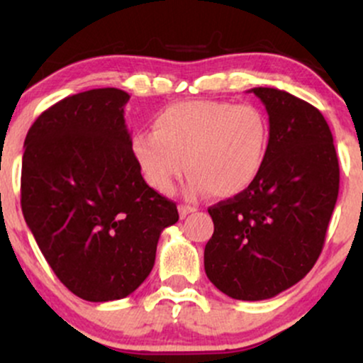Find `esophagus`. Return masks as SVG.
I'll return each instance as SVG.
<instances>
[{"label":"esophagus","instance_id":"1","mask_svg":"<svg viewBox=\"0 0 363 363\" xmlns=\"http://www.w3.org/2000/svg\"><path fill=\"white\" fill-rule=\"evenodd\" d=\"M196 211L194 206H189V205H179V215H181V218H186L187 215L193 213Z\"/></svg>","mask_w":363,"mask_h":363}]
</instances>
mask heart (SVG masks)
Here are the masks:
<instances>
[{"instance_id":"1","label":"heart","mask_w":363,"mask_h":363,"mask_svg":"<svg viewBox=\"0 0 363 363\" xmlns=\"http://www.w3.org/2000/svg\"><path fill=\"white\" fill-rule=\"evenodd\" d=\"M269 148V121L252 104L177 102L153 118V131L133 136L131 152L158 193H170L186 167L187 193L232 198L254 184ZM188 165H185V162Z\"/></svg>"}]
</instances>
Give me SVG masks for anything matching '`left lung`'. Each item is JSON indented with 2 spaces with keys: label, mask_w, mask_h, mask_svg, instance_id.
I'll return each mask as SVG.
<instances>
[{
  "label": "left lung",
  "mask_w": 363,
  "mask_h": 363,
  "mask_svg": "<svg viewBox=\"0 0 363 363\" xmlns=\"http://www.w3.org/2000/svg\"><path fill=\"white\" fill-rule=\"evenodd\" d=\"M269 118V148L254 184L208 208L210 281L237 301H264L301 281L318 261L340 189L331 129L314 106L257 86Z\"/></svg>",
  "instance_id": "1"
}]
</instances>
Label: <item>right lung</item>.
I'll return each mask as SVG.
<instances>
[{"label":"right lung","instance_id":"1","mask_svg":"<svg viewBox=\"0 0 363 363\" xmlns=\"http://www.w3.org/2000/svg\"><path fill=\"white\" fill-rule=\"evenodd\" d=\"M129 95L94 89L44 111L25 138L22 211L62 285L89 302L128 297L155 264L177 206L145 182L124 119Z\"/></svg>","mask_w":363,"mask_h":363}]
</instances>
